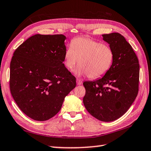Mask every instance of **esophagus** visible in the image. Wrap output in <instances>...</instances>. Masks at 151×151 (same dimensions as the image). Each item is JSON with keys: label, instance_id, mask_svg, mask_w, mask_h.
I'll use <instances>...</instances> for the list:
<instances>
[{"label": "esophagus", "instance_id": "1", "mask_svg": "<svg viewBox=\"0 0 151 151\" xmlns=\"http://www.w3.org/2000/svg\"><path fill=\"white\" fill-rule=\"evenodd\" d=\"M82 81L81 79H79V78L76 79V84H77L78 85H81V84H82Z\"/></svg>", "mask_w": 151, "mask_h": 151}]
</instances>
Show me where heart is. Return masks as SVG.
I'll return each instance as SVG.
<instances>
[{
  "mask_svg": "<svg viewBox=\"0 0 151 151\" xmlns=\"http://www.w3.org/2000/svg\"><path fill=\"white\" fill-rule=\"evenodd\" d=\"M114 52L110 46L87 37L74 39L64 54L65 64L73 70L79 65L76 74L88 75L90 78L101 77L111 69L114 60Z\"/></svg>",
  "mask_w": 151,
  "mask_h": 151,
  "instance_id": "1",
  "label": "heart"
}]
</instances>
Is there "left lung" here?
I'll list each match as a JSON object with an SVG mask.
<instances>
[{
  "label": "left lung",
  "instance_id": "obj_1",
  "mask_svg": "<svg viewBox=\"0 0 151 151\" xmlns=\"http://www.w3.org/2000/svg\"><path fill=\"white\" fill-rule=\"evenodd\" d=\"M102 37L113 50V63L101 78L84 82L83 103L96 119L111 122L124 114L136 98L139 64L132 46L122 35L113 32Z\"/></svg>",
  "mask_w": 151,
  "mask_h": 151
}]
</instances>
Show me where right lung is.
Masks as SVG:
<instances>
[{"label": "right lung", "instance_id": "add662e5", "mask_svg": "<svg viewBox=\"0 0 151 151\" xmlns=\"http://www.w3.org/2000/svg\"><path fill=\"white\" fill-rule=\"evenodd\" d=\"M63 35H35L23 42L10 62V88L23 113L37 121L51 119L76 86V78L63 62Z\"/></svg>", "mask_w": 151, "mask_h": 151}]
</instances>
